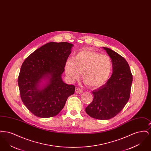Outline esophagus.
<instances>
[{
    "label": "esophagus",
    "mask_w": 151,
    "mask_h": 151,
    "mask_svg": "<svg viewBox=\"0 0 151 151\" xmlns=\"http://www.w3.org/2000/svg\"><path fill=\"white\" fill-rule=\"evenodd\" d=\"M75 93L78 94L82 93H83V91H82L81 89H80V88H76V89H75Z\"/></svg>",
    "instance_id": "1"
}]
</instances>
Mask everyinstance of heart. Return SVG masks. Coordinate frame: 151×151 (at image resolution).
Listing matches in <instances>:
<instances>
[{
  "mask_svg": "<svg viewBox=\"0 0 151 151\" xmlns=\"http://www.w3.org/2000/svg\"><path fill=\"white\" fill-rule=\"evenodd\" d=\"M112 69V60L109 55L89 49L76 52L72 59H67L65 65V74L71 81L78 80L82 73L83 81L92 88L105 84Z\"/></svg>",
  "mask_w": 151,
  "mask_h": 151,
  "instance_id": "obj_1",
  "label": "heart"
}]
</instances>
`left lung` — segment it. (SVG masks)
Instances as JSON below:
<instances>
[{
	"label": "left lung",
	"instance_id": "left-lung-1",
	"mask_svg": "<svg viewBox=\"0 0 151 151\" xmlns=\"http://www.w3.org/2000/svg\"><path fill=\"white\" fill-rule=\"evenodd\" d=\"M111 59L113 73L108 81L92 92L93 100L86 108L87 114L100 120L117 115L129 100L132 75L127 62L114 51L102 47Z\"/></svg>",
	"mask_w": 151,
	"mask_h": 151
}]
</instances>
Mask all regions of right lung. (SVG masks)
Here are the masks:
<instances>
[{"mask_svg": "<svg viewBox=\"0 0 151 151\" xmlns=\"http://www.w3.org/2000/svg\"><path fill=\"white\" fill-rule=\"evenodd\" d=\"M72 43L51 42L32 52L23 62L18 78L22 101L40 118L57 115L75 86L63 82L62 75Z\"/></svg>", "mask_w": 151, "mask_h": 151, "instance_id": "right-lung-1", "label": "right lung"}]
</instances>
